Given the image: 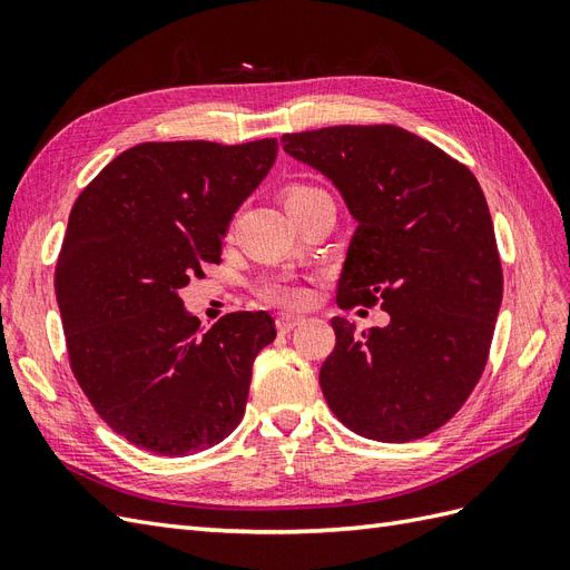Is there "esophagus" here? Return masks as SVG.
Here are the masks:
<instances>
[{"label": "esophagus", "instance_id": "obj_1", "mask_svg": "<svg viewBox=\"0 0 570 570\" xmlns=\"http://www.w3.org/2000/svg\"><path fill=\"white\" fill-rule=\"evenodd\" d=\"M303 315H291V313H282L279 317H276V330H279V334H288L294 327H298L303 323Z\"/></svg>", "mask_w": 570, "mask_h": 570}]
</instances>
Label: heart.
<instances>
[{
  "mask_svg": "<svg viewBox=\"0 0 570 570\" xmlns=\"http://www.w3.org/2000/svg\"><path fill=\"white\" fill-rule=\"evenodd\" d=\"M325 193L311 185H291L284 189V207L286 212L301 207V204L311 202L315 197H323ZM259 296L272 303H282V305H301L308 301V291H305L298 282L288 279V276H274V279H265L259 284Z\"/></svg>",
  "mask_w": 570,
  "mask_h": 570,
  "instance_id": "obj_1",
  "label": "heart"
}]
</instances>
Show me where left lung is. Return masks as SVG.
Here are the masks:
<instances>
[{"mask_svg": "<svg viewBox=\"0 0 570 570\" xmlns=\"http://www.w3.org/2000/svg\"><path fill=\"white\" fill-rule=\"evenodd\" d=\"M284 151L323 173L358 224L337 301L387 311L385 327L332 317L337 344L320 387L344 426L383 443L441 429L487 366L503 272L472 170L392 125L284 135Z\"/></svg>", "mask_w": 570, "mask_h": 570, "instance_id": "1", "label": "left lung"}]
</instances>
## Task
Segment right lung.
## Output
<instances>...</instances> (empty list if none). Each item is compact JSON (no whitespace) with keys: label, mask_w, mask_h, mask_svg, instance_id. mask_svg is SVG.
<instances>
[{"label":"right lung","mask_w":570,"mask_h":570,"mask_svg":"<svg viewBox=\"0 0 570 570\" xmlns=\"http://www.w3.org/2000/svg\"><path fill=\"white\" fill-rule=\"evenodd\" d=\"M276 139L139 144L83 187L55 267L75 377L106 424L154 455L207 450L240 424L269 313L212 330L180 288L218 262L233 214L267 178Z\"/></svg>","instance_id":"right-lung-1"}]
</instances>
